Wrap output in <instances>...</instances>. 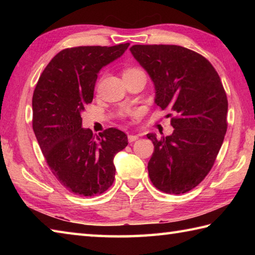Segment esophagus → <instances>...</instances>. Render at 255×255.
<instances>
[{"instance_id":"1","label":"esophagus","mask_w":255,"mask_h":255,"mask_svg":"<svg viewBox=\"0 0 255 255\" xmlns=\"http://www.w3.org/2000/svg\"><path fill=\"white\" fill-rule=\"evenodd\" d=\"M139 138L138 134H128V141L129 142H133Z\"/></svg>"}]
</instances>
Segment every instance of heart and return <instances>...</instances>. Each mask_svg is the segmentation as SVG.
I'll list each match as a JSON object with an SVG mask.
<instances>
[{
	"label": "heart",
	"instance_id": "obj_1",
	"mask_svg": "<svg viewBox=\"0 0 255 255\" xmlns=\"http://www.w3.org/2000/svg\"><path fill=\"white\" fill-rule=\"evenodd\" d=\"M134 70H136V69H128V70H126V71H125V73H126V72H130V71H134Z\"/></svg>",
	"mask_w": 255,
	"mask_h": 255
}]
</instances>
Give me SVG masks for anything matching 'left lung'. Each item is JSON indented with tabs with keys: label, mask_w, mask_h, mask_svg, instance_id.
I'll list each match as a JSON object with an SVG mask.
<instances>
[{
	"label": "left lung",
	"mask_w": 255,
	"mask_h": 255,
	"mask_svg": "<svg viewBox=\"0 0 255 255\" xmlns=\"http://www.w3.org/2000/svg\"><path fill=\"white\" fill-rule=\"evenodd\" d=\"M130 52L153 82L155 104L174 114L172 134H147L154 145L150 180L164 193H187L208 174L224 142L228 101L223 83L207 59L187 48L134 45Z\"/></svg>",
	"instance_id": "obj_1"
}]
</instances>
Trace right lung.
<instances>
[{"label":"right lung","mask_w":255,"mask_h":255,"mask_svg":"<svg viewBox=\"0 0 255 255\" xmlns=\"http://www.w3.org/2000/svg\"><path fill=\"white\" fill-rule=\"evenodd\" d=\"M129 42L68 48L52 58L32 95V129L58 181L81 196L104 193L115 178V155L127 147L124 131L100 136L82 128L81 113L93 100L97 74L121 58Z\"/></svg>","instance_id":"right-lung-1"}]
</instances>
